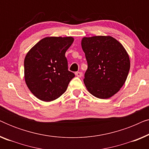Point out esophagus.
<instances>
[{
  "label": "esophagus",
  "mask_w": 149,
  "mask_h": 149,
  "mask_svg": "<svg viewBox=\"0 0 149 149\" xmlns=\"http://www.w3.org/2000/svg\"><path fill=\"white\" fill-rule=\"evenodd\" d=\"M75 75L78 77H81L83 76V72H75Z\"/></svg>",
  "instance_id": "obj_1"
}]
</instances>
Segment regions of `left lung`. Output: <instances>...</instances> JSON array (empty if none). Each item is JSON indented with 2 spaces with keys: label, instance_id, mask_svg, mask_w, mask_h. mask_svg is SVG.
I'll list each match as a JSON object with an SVG mask.
<instances>
[{
  "label": "left lung",
  "instance_id": "1",
  "mask_svg": "<svg viewBox=\"0 0 149 149\" xmlns=\"http://www.w3.org/2000/svg\"><path fill=\"white\" fill-rule=\"evenodd\" d=\"M81 47L88 64L83 79L85 87L97 98H110L127 79L130 68L129 55L111 36L83 37Z\"/></svg>",
  "mask_w": 149,
  "mask_h": 149
}]
</instances>
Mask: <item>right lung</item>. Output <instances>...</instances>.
Masks as SVG:
<instances>
[{"label":"right lung","instance_id":"1","mask_svg":"<svg viewBox=\"0 0 149 149\" xmlns=\"http://www.w3.org/2000/svg\"><path fill=\"white\" fill-rule=\"evenodd\" d=\"M74 41L72 36H48L30 49L24 59V79L32 94L51 102L66 91L74 74L68 70L65 53Z\"/></svg>","mask_w":149,"mask_h":149}]
</instances>
